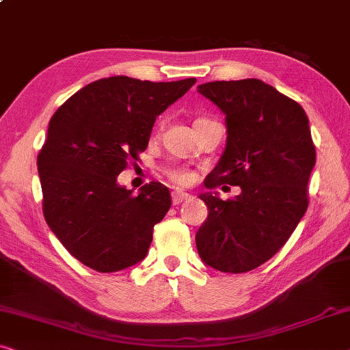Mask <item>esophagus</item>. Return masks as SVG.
<instances>
[{
	"instance_id": "1",
	"label": "esophagus",
	"mask_w": 350,
	"mask_h": 350,
	"mask_svg": "<svg viewBox=\"0 0 350 350\" xmlns=\"http://www.w3.org/2000/svg\"><path fill=\"white\" fill-rule=\"evenodd\" d=\"M171 196H173V204H180L184 203V201L190 200V195L184 193V191H173Z\"/></svg>"
}]
</instances>
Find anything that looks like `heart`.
Here are the masks:
<instances>
[{"label":"heart","mask_w":350,"mask_h":350,"mask_svg":"<svg viewBox=\"0 0 350 350\" xmlns=\"http://www.w3.org/2000/svg\"><path fill=\"white\" fill-rule=\"evenodd\" d=\"M166 176L170 177L171 182H174L176 185H180V187H185V185H190L191 182L195 180V174L191 173L190 170H185V168H174V170H170Z\"/></svg>","instance_id":"heart-1"}]
</instances>
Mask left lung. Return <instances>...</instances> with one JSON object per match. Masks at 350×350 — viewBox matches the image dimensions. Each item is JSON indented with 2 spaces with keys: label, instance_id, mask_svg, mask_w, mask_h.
I'll use <instances>...</instances> for the list:
<instances>
[{
  "label": "left lung",
  "instance_id": "left-lung-1",
  "mask_svg": "<svg viewBox=\"0 0 350 350\" xmlns=\"http://www.w3.org/2000/svg\"><path fill=\"white\" fill-rule=\"evenodd\" d=\"M198 92L225 114L226 146L206 177L209 209L196 231L201 260L224 273H247L287 243L309 204L308 182L316 165L309 119L292 98L258 79L201 83ZM241 187L224 202L219 185Z\"/></svg>",
  "mask_w": 350,
  "mask_h": 350
}]
</instances>
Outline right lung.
<instances>
[{
	"mask_svg": "<svg viewBox=\"0 0 350 350\" xmlns=\"http://www.w3.org/2000/svg\"><path fill=\"white\" fill-rule=\"evenodd\" d=\"M196 82L100 79L66 100L49 122L38 155L42 213L68 252L85 267L114 273L141 262L155 224L171 208L168 187L139 193L117 176L147 149L157 116Z\"/></svg>",
	"mask_w": 350,
	"mask_h": 350,
	"instance_id": "add662e5",
	"label": "right lung"
}]
</instances>
